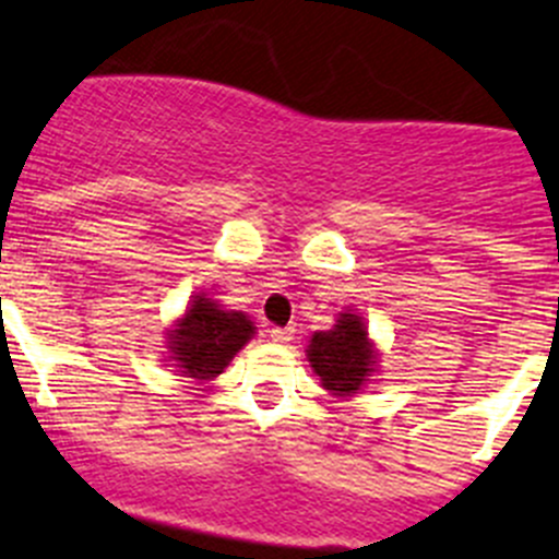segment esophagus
I'll use <instances>...</instances> for the list:
<instances>
[{
  "label": "esophagus",
  "mask_w": 559,
  "mask_h": 559,
  "mask_svg": "<svg viewBox=\"0 0 559 559\" xmlns=\"http://www.w3.org/2000/svg\"><path fill=\"white\" fill-rule=\"evenodd\" d=\"M270 338H273V342H278V344H286V342H292V336H295V328H270Z\"/></svg>",
  "instance_id": "obj_1"
}]
</instances>
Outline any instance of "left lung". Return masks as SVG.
<instances>
[{
	"instance_id": "1",
	"label": "left lung",
	"mask_w": 559,
	"mask_h": 559,
	"mask_svg": "<svg viewBox=\"0 0 559 559\" xmlns=\"http://www.w3.org/2000/svg\"><path fill=\"white\" fill-rule=\"evenodd\" d=\"M367 331L356 314H342L333 331L314 333L309 344V361L320 374L322 385L336 394H353L361 389L372 369Z\"/></svg>"
}]
</instances>
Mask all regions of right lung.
I'll use <instances>...</instances> for the list:
<instances>
[{"mask_svg": "<svg viewBox=\"0 0 559 559\" xmlns=\"http://www.w3.org/2000/svg\"><path fill=\"white\" fill-rule=\"evenodd\" d=\"M253 336V322L239 311H223L209 297H198L174 331V358L187 378L209 380Z\"/></svg>", "mask_w": 559, "mask_h": 559, "instance_id": "1", "label": "right lung"}]
</instances>
